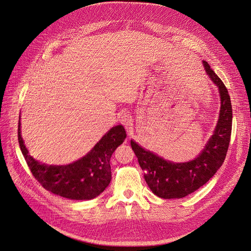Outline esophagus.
I'll return each mask as SVG.
<instances>
[{
    "label": "esophagus",
    "mask_w": 251,
    "mask_h": 251,
    "mask_svg": "<svg viewBox=\"0 0 251 251\" xmlns=\"http://www.w3.org/2000/svg\"><path fill=\"white\" fill-rule=\"evenodd\" d=\"M120 121H121V123L124 125V127H125L127 130L132 129V126H133V118H132V116L130 115V114H128V113L122 114L121 117H120Z\"/></svg>",
    "instance_id": "obj_1"
}]
</instances>
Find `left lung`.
<instances>
[{
    "instance_id": "obj_1",
    "label": "left lung",
    "mask_w": 251,
    "mask_h": 251,
    "mask_svg": "<svg viewBox=\"0 0 251 251\" xmlns=\"http://www.w3.org/2000/svg\"><path fill=\"white\" fill-rule=\"evenodd\" d=\"M202 64L211 81L218 88L221 105L213 135L200 154L188 162L175 163L165 160L131 140V147L144 171L147 185L160 198H182L203 186L221 167L229 146L232 107L228 91L209 64L206 61H203Z\"/></svg>"
}]
</instances>
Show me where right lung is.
I'll return each instance as SVG.
<instances>
[{
	"label": "right lung",
	"mask_w": 251,
	"mask_h": 251,
	"mask_svg": "<svg viewBox=\"0 0 251 251\" xmlns=\"http://www.w3.org/2000/svg\"><path fill=\"white\" fill-rule=\"evenodd\" d=\"M126 136L122 125L114 126L79 160L67 165H48L29 154L22 138L20 121L18 126L20 148L32 174L45 189L72 200L93 199L106 189L112 178L111 156Z\"/></svg>",
	"instance_id": "1"
}]
</instances>
